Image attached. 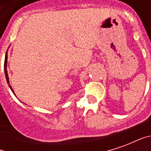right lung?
I'll return each mask as SVG.
<instances>
[{"mask_svg":"<svg viewBox=\"0 0 151 151\" xmlns=\"http://www.w3.org/2000/svg\"><path fill=\"white\" fill-rule=\"evenodd\" d=\"M8 51V50H7ZM7 59H8V54H7V52L5 53V64H4V70H5V78H6V81H7V83H8L9 88L11 89L12 92L14 94V90L12 89L11 86L9 85V76H8V72H7Z\"/></svg>","mask_w":151,"mask_h":151,"instance_id":"1","label":"right lung"}]
</instances>
